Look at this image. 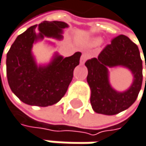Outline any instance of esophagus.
<instances>
[{
	"label": "esophagus",
	"mask_w": 146,
	"mask_h": 146,
	"mask_svg": "<svg viewBox=\"0 0 146 146\" xmlns=\"http://www.w3.org/2000/svg\"><path fill=\"white\" fill-rule=\"evenodd\" d=\"M88 58V55L86 53H83L80 57V64H84L86 62V60Z\"/></svg>",
	"instance_id": "esophagus-1"
}]
</instances>
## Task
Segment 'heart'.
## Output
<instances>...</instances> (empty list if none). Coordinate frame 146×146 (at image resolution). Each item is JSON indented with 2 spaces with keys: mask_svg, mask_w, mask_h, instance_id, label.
I'll return each instance as SVG.
<instances>
[{
  "mask_svg": "<svg viewBox=\"0 0 146 146\" xmlns=\"http://www.w3.org/2000/svg\"><path fill=\"white\" fill-rule=\"evenodd\" d=\"M101 42H102V39H101V38H95L94 40V43L95 44H99Z\"/></svg>",
  "mask_w": 146,
  "mask_h": 146,
  "instance_id": "1",
  "label": "heart"
}]
</instances>
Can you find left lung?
I'll use <instances>...</instances> for the list:
<instances>
[{
  "label": "left lung",
  "mask_w": 146,
  "mask_h": 146,
  "mask_svg": "<svg viewBox=\"0 0 146 146\" xmlns=\"http://www.w3.org/2000/svg\"><path fill=\"white\" fill-rule=\"evenodd\" d=\"M85 66L88 71L87 80L94 112L112 115L127 110L135 102L142 87L143 63L137 45L128 36L119 35L113 38L98 58L87 60ZM115 66L128 68L133 75L132 86L126 91L117 92L109 84L108 68Z\"/></svg>",
  "instance_id": "8db88e82"
}]
</instances>
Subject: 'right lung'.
Returning a JSON list of instances; mask_svg holds the SVG:
<instances>
[{
	"label": "right lung",
	"mask_w": 146,
	"mask_h": 146,
	"mask_svg": "<svg viewBox=\"0 0 146 146\" xmlns=\"http://www.w3.org/2000/svg\"><path fill=\"white\" fill-rule=\"evenodd\" d=\"M67 27L64 22L44 21L38 26L30 27L11 45L6 60L8 82L23 102L47 107L59 102L66 93L81 52L66 58L56 54L49 65L37 66L31 49L34 43L44 36L61 39L63 30Z\"/></svg>",
	"instance_id": "add662e5"
}]
</instances>
